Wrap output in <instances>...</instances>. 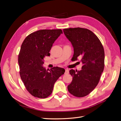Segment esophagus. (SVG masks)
<instances>
[{
    "mask_svg": "<svg viewBox=\"0 0 121 121\" xmlns=\"http://www.w3.org/2000/svg\"><path fill=\"white\" fill-rule=\"evenodd\" d=\"M69 73V71L68 69H65V74H68Z\"/></svg>",
    "mask_w": 121,
    "mask_h": 121,
    "instance_id": "obj_1",
    "label": "esophagus"
}]
</instances>
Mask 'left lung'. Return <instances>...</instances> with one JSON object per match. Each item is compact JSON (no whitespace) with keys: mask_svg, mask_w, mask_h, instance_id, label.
<instances>
[{"mask_svg":"<svg viewBox=\"0 0 121 121\" xmlns=\"http://www.w3.org/2000/svg\"><path fill=\"white\" fill-rule=\"evenodd\" d=\"M63 31L74 47L73 60L81 58L83 64L81 70L69 71L73 78L68 90L76 97H84L96 87L104 71V47L97 36L87 29L70 28Z\"/></svg>","mask_w":121,"mask_h":121,"instance_id":"obj_1","label":"left lung"}]
</instances>
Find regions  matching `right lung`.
<instances>
[{"instance_id":"add662e5","label":"right lung","mask_w":121,"mask_h":121,"mask_svg":"<svg viewBox=\"0 0 121 121\" xmlns=\"http://www.w3.org/2000/svg\"><path fill=\"white\" fill-rule=\"evenodd\" d=\"M61 34V29L38 30L27 36L21 45L18 56L20 77L27 90L35 97H48L65 72L57 67L49 71L42 67L44 58L50 56L53 43Z\"/></svg>"}]
</instances>
